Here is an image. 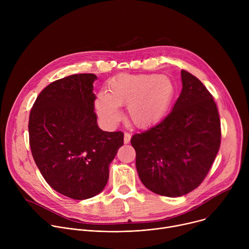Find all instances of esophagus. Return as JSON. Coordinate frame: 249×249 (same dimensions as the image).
<instances>
[{
	"label": "esophagus",
	"instance_id": "34e87169",
	"mask_svg": "<svg viewBox=\"0 0 249 249\" xmlns=\"http://www.w3.org/2000/svg\"><path fill=\"white\" fill-rule=\"evenodd\" d=\"M131 140V135L129 133L124 134V144H128Z\"/></svg>",
	"mask_w": 249,
	"mask_h": 249
}]
</instances>
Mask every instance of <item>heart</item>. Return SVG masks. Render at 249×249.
I'll return each mask as SVG.
<instances>
[{
    "label": "heart",
    "mask_w": 249,
    "mask_h": 249,
    "mask_svg": "<svg viewBox=\"0 0 249 249\" xmlns=\"http://www.w3.org/2000/svg\"><path fill=\"white\" fill-rule=\"evenodd\" d=\"M174 96L175 86L166 76L120 74L108 82L106 92L97 94L94 105L106 125H115L121 117L118 106L127 105L131 123L149 129L165 117Z\"/></svg>",
    "instance_id": "heart-1"
}]
</instances>
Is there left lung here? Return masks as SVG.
<instances>
[{
  "mask_svg": "<svg viewBox=\"0 0 249 249\" xmlns=\"http://www.w3.org/2000/svg\"><path fill=\"white\" fill-rule=\"evenodd\" d=\"M181 81L182 90L172 111L131 139L141 181L166 197L183 196L197 188L221 145L220 116L212 94L184 70Z\"/></svg>",
  "mask_w": 249,
  "mask_h": 249,
  "instance_id": "1",
  "label": "left lung"
}]
</instances>
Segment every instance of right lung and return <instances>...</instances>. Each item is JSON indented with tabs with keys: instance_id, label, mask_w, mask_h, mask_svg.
Returning a JSON list of instances; mask_svg holds the SVG:
<instances>
[{
	"instance_id": "obj_1",
	"label": "right lung",
	"mask_w": 249,
	"mask_h": 249,
	"mask_svg": "<svg viewBox=\"0 0 249 249\" xmlns=\"http://www.w3.org/2000/svg\"><path fill=\"white\" fill-rule=\"evenodd\" d=\"M93 74L72 75L47 86L28 122L32 157L46 182L76 200L100 193L109 164L123 146L122 132L102 131L94 113Z\"/></svg>"
}]
</instances>
